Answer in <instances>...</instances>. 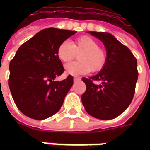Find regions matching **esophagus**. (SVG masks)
<instances>
[{
  "mask_svg": "<svg viewBox=\"0 0 150 150\" xmlns=\"http://www.w3.org/2000/svg\"><path fill=\"white\" fill-rule=\"evenodd\" d=\"M80 79H81L79 78V77H75V78H74V82H78L79 81Z\"/></svg>",
  "mask_w": 150,
  "mask_h": 150,
  "instance_id": "esophagus-1",
  "label": "esophagus"
}]
</instances>
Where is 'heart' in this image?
Instances as JSON below:
<instances>
[{
    "label": "heart",
    "instance_id": "1",
    "mask_svg": "<svg viewBox=\"0 0 150 150\" xmlns=\"http://www.w3.org/2000/svg\"><path fill=\"white\" fill-rule=\"evenodd\" d=\"M79 54L77 62L65 66L66 73L71 75H79L91 72H98L104 68L107 61L105 50L99 46L96 40L90 36L83 35L71 43L62 42L58 47L57 55L62 62L71 61Z\"/></svg>",
    "mask_w": 150,
    "mask_h": 150
}]
</instances>
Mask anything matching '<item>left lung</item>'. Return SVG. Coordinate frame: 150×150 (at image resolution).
<instances>
[{"label":"left lung","instance_id":"1","mask_svg":"<svg viewBox=\"0 0 150 150\" xmlns=\"http://www.w3.org/2000/svg\"><path fill=\"white\" fill-rule=\"evenodd\" d=\"M98 38L107 51V61L100 73L83 78L86 91L82 103L87 112L100 120H112L120 116L131 104L138 78L137 62L131 50L106 32H89ZM94 81L101 82L95 85Z\"/></svg>","mask_w":150,"mask_h":150}]
</instances>
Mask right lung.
<instances>
[{"mask_svg":"<svg viewBox=\"0 0 150 150\" xmlns=\"http://www.w3.org/2000/svg\"><path fill=\"white\" fill-rule=\"evenodd\" d=\"M76 31L47 28L22 44L9 63L8 86L18 109L34 120L54 115L73 85V77L54 81L64 72L59 46Z\"/></svg>","mask_w":150,"mask_h":150,"instance_id":"right-lung-1","label":"right lung"}]
</instances>
